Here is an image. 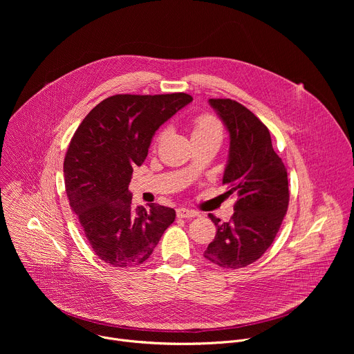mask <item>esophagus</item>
<instances>
[{"mask_svg":"<svg viewBox=\"0 0 354 354\" xmlns=\"http://www.w3.org/2000/svg\"><path fill=\"white\" fill-rule=\"evenodd\" d=\"M176 214H178L179 218H192V217H196V216H197V212L180 207V209L176 210Z\"/></svg>","mask_w":354,"mask_h":354,"instance_id":"34e87169","label":"esophagus"}]
</instances>
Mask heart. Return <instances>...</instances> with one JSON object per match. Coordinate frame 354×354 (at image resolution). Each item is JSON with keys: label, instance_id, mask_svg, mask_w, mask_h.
<instances>
[{"label": "heart", "instance_id": "heart-1", "mask_svg": "<svg viewBox=\"0 0 354 354\" xmlns=\"http://www.w3.org/2000/svg\"><path fill=\"white\" fill-rule=\"evenodd\" d=\"M164 134L160 136V138ZM218 137L223 136V127L221 123L212 115H201L193 120V129H192V138L196 137Z\"/></svg>", "mask_w": 354, "mask_h": 354}]
</instances>
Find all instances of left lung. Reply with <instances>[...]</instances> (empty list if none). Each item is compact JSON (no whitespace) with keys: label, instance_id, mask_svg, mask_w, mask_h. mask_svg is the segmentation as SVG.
<instances>
[{"label":"left lung","instance_id":"obj_1","mask_svg":"<svg viewBox=\"0 0 354 354\" xmlns=\"http://www.w3.org/2000/svg\"><path fill=\"white\" fill-rule=\"evenodd\" d=\"M209 104L230 133L223 183L238 200L228 223L209 214L217 232L203 255L220 268L239 269L258 261L279 232L290 198L287 169L268 127L249 109L231 99Z\"/></svg>","mask_w":354,"mask_h":354}]
</instances>
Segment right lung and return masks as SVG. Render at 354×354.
Returning <instances> with one entry per match:
<instances>
[{"label":"right lung","mask_w":354,"mask_h":354,"mask_svg":"<svg viewBox=\"0 0 354 354\" xmlns=\"http://www.w3.org/2000/svg\"><path fill=\"white\" fill-rule=\"evenodd\" d=\"M193 97L187 93L113 95L74 133L64 158L66 192L95 255L113 268L145 262L175 221L171 207H134L129 185L156 131Z\"/></svg>","instance_id":"obj_1"}]
</instances>
